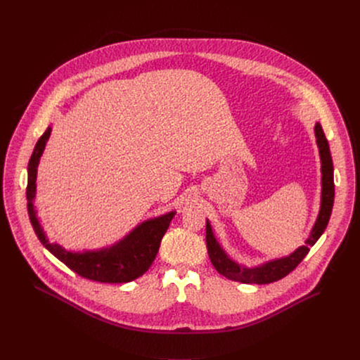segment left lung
<instances>
[{"label":"left lung","mask_w":360,"mask_h":360,"mask_svg":"<svg viewBox=\"0 0 360 360\" xmlns=\"http://www.w3.org/2000/svg\"><path fill=\"white\" fill-rule=\"evenodd\" d=\"M315 134L318 138V146L321 152V160H322V205H321V212L316 219V224L312 229V233L309 239L306 240V246H300L296 249L292 255L286 256V258L268 262L264 266L259 268H253V269H246L231 261L226 253L221 249L219 243L217 242L211 225L207 221V246H208V253L212 265L215 269L224 275L225 278L240 282V283H258V285H265V283H272L276 282L286 275H289L302 261L304 256L309 253L311 248L316 243V240L321 238V235L325 232L332 208H333V199H335V182H333V162L330 157V149L328 139L325 136V132L321 127V124H316L315 127Z\"/></svg>","instance_id":"left-lung-1"}]
</instances>
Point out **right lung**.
<instances>
[{"instance_id":"1","label":"right lung","mask_w":360,"mask_h":360,"mask_svg":"<svg viewBox=\"0 0 360 360\" xmlns=\"http://www.w3.org/2000/svg\"><path fill=\"white\" fill-rule=\"evenodd\" d=\"M49 134H51V128H48L41 135L28 162L27 208H28L31 225L38 239L51 253L56 256V258H58L71 271H74L75 274H78L85 279L101 282V283H125L142 276L149 269L153 259H155L161 240L175 212H169L164 217L141 224L121 242H118L110 249H102L99 252L72 253V252L64 250L57 243L56 245L49 243L38 222L37 211L34 210L37 167L42 155L45 143L49 138Z\"/></svg>"}]
</instances>
